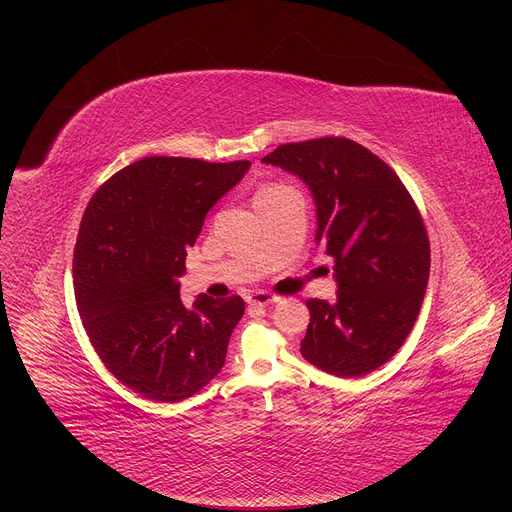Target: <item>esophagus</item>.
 Instances as JSON below:
<instances>
[{"label":"esophagus","mask_w":512,"mask_h":512,"mask_svg":"<svg viewBox=\"0 0 512 512\" xmlns=\"http://www.w3.org/2000/svg\"><path fill=\"white\" fill-rule=\"evenodd\" d=\"M281 297L268 293V291H256L248 297V304L250 306H268V304H277Z\"/></svg>","instance_id":"34e87169"}]
</instances>
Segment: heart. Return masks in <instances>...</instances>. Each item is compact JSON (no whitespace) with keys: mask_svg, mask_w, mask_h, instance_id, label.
<instances>
[{"mask_svg":"<svg viewBox=\"0 0 512 512\" xmlns=\"http://www.w3.org/2000/svg\"><path fill=\"white\" fill-rule=\"evenodd\" d=\"M283 188H285V186H281V184H270V186H264V188H262V190H260L258 194H268V192H277V190H283ZM258 194H256V196H258Z\"/></svg>","mask_w":512,"mask_h":512,"instance_id":"b5f03b06","label":"heart"}]
</instances>
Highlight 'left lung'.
I'll return each mask as SVG.
<instances>
[{
  "label": "left lung",
  "instance_id": "left-lung-1",
  "mask_svg": "<svg viewBox=\"0 0 512 512\" xmlns=\"http://www.w3.org/2000/svg\"><path fill=\"white\" fill-rule=\"evenodd\" d=\"M262 161L308 184L316 239L335 262L337 302H306L302 355L341 378L374 372L405 343L428 287L430 239L415 200L393 169L349 138L281 144Z\"/></svg>",
  "mask_w": 512,
  "mask_h": 512
}]
</instances>
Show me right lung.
<instances>
[{
    "label": "right lung",
    "instance_id": "obj_1",
    "mask_svg": "<svg viewBox=\"0 0 512 512\" xmlns=\"http://www.w3.org/2000/svg\"><path fill=\"white\" fill-rule=\"evenodd\" d=\"M248 169L146 157L111 175L84 210L74 248L82 326L105 368L150 401H184L225 364L244 299L200 295L186 308L177 277L210 206Z\"/></svg>",
    "mask_w": 512,
    "mask_h": 512
}]
</instances>
